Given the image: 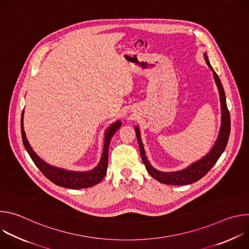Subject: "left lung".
I'll return each mask as SVG.
<instances>
[{
    "mask_svg": "<svg viewBox=\"0 0 249 249\" xmlns=\"http://www.w3.org/2000/svg\"><path fill=\"white\" fill-rule=\"evenodd\" d=\"M204 56H205V60H206L208 67L213 72V76H214L216 85L218 87L220 100H221V108H222V123H221L219 136H218V139L216 141L215 145L213 146L211 151L204 158L193 162L185 169H182L179 171H174V172L159 171L156 168H154L150 164L149 160H147L145 149H144L143 143H142L141 136H140V130L138 127H135L142 160H143L148 172L154 177L155 179H157L160 183L170 184V185H185V184H191V183L198 181L199 179L202 178L203 176H205L208 173V171L213 166H214V164L217 162V160H219V158L221 157V155L223 154V152L225 151V149L227 147L230 133H231V117H230V112H229L228 106H227L225 90H224V88L220 81V78L216 74L214 69L212 68L207 55L204 54Z\"/></svg>",
    "mask_w": 249,
    "mask_h": 249,
    "instance_id": "left-lung-1",
    "label": "left lung"
}]
</instances>
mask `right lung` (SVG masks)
Returning a JSON list of instances; mask_svg holds the SVG:
<instances>
[{
	"instance_id": "add662e5",
	"label": "right lung",
	"mask_w": 249,
	"mask_h": 249,
	"mask_svg": "<svg viewBox=\"0 0 249 249\" xmlns=\"http://www.w3.org/2000/svg\"><path fill=\"white\" fill-rule=\"evenodd\" d=\"M121 124H122L121 121L118 120L112 125H110L107 131H106L105 138H104L103 153L97 166H95L93 169L89 171H72V170H67V169L50 165L35 154V152L30 147L25 136V132L23 128V111H22L21 120H20L21 137H22L23 145L25 150L29 154L31 160L35 163V165L40 169V171L50 181H52L56 185H59L65 188H70V189H81V188L91 187L99 183L103 179L108 165V149L110 145V141L113 135L115 134V132L120 128Z\"/></svg>"
}]
</instances>
